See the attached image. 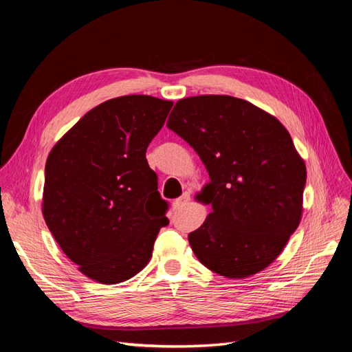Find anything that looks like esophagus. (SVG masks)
<instances>
[{
  "instance_id": "obj_1",
  "label": "esophagus",
  "mask_w": 352,
  "mask_h": 352,
  "mask_svg": "<svg viewBox=\"0 0 352 352\" xmlns=\"http://www.w3.org/2000/svg\"><path fill=\"white\" fill-rule=\"evenodd\" d=\"M190 202V195L188 194V192H185L182 197L180 198H177L175 202H173V207L176 208V210H179V208H184L185 206H188Z\"/></svg>"
}]
</instances>
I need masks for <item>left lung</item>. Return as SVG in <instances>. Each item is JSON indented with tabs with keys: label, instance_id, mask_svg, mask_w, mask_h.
Wrapping results in <instances>:
<instances>
[{
	"label": "left lung",
	"instance_id": "obj_1",
	"mask_svg": "<svg viewBox=\"0 0 352 352\" xmlns=\"http://www.w3.org/2000/svg\"><path fill=\"white\" fill-rule=\"evenodd\" d=\"M167 127L204 163L211 204L188 241L207 269L230 279L272 264L300 225L307 170L283 124L229 95L179 100Z\"/></svg>",
	"mask_w": 352,
	"mask_h": 352
}]
</instances>
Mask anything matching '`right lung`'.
Listing matches in <instances>:
<instances>
[{
    "label": "right lung",
    "mask_w": 352,
    "mask_h": 352,
    "mask_svg": "<svg viewBox=\"0 0 352 352\" xmlns=\"http://www.w3.org/2000/svg\"><path fill=\"white\" fill-rule=\"evenodd\" d=\"M172 105L150 95L105 101L48 155L42 214L63 252L89 279L114 285L133 278L168 225V202L145 153Z\"/></svg>",
    "instance_id": "1"
}]
</instances>
